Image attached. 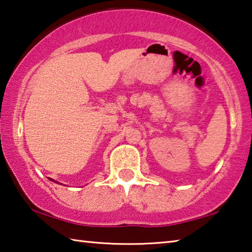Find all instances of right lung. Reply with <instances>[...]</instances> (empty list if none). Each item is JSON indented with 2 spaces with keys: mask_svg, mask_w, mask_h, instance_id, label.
<instances>
[{
  "mask_svg": "<svg viewBox=\"0 0 252 252\" xmlns=\"http://www.w3.org/2000/svg\"><path fill=\"white\" fill-rule=\"evenodd\" d=\"M52 180V182H55V180H53V179H51Z\"/></svg>",
  "mask_w": 252,
  "mask_h": 252,
  "instance_id": "add662e5",
  "label": "right lung"
}]
</instances>
